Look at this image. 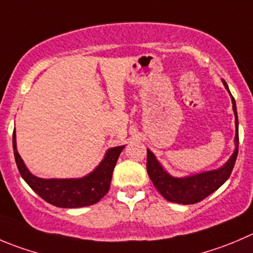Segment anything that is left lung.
<instances>
[{"mask_svg":"<svg viewBox=\"0 0 253 253\" xmlns=\"http://www.w3.org/2000/svg\"><path fill=\"white\" fill-rule=\"evenodd\" d=\"M222 84L231 96L232 110H234L235 114V127H236L235 151L224 166L217 169H212V170L202 171V173L179 178V176L170 175L162 167L156 156L149 149H147V171H148L149 178L153 181L154 186L161 193L162 197L168 202L178 203V204L183 205L195 204V203L202 202L203 199L209 197L211 193L217 190L229 179L230 174L234 169L235 162L237 158V152H239V120H237L235 99L232 97L229 86L224 80H222Z\"/></svg>","mask_w":253,"mask_h":253,"instance_id":"obj_1","label":"left lung"}]
</instances>
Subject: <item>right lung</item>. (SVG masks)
I'll return each mask as SVG.
<instances>
[{
    "mask_svg": "<svg viewBox=\"0 0 253 253\" xmlns=\"http://www.w3.org/2000/svg\"><path fill=\"white\" fill-rule=\"evenodd\" d=\"M125 146L112 147L105 153L99 166L82 178H50L36 176L29 171L23 159L17 151L16 131L13 132V152L17 167L22 178L34 192L49 204L65 209L89 207L96 204L109 192L114 171L120 153Z\"/></svg>",
    "mask_w": 253,
    "mask_h": 253,
    "instance_id": "add662e5",
    "label": "right lung"
}]
</instances>
